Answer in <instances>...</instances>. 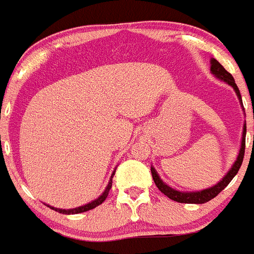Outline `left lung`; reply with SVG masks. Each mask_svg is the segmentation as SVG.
Instances as JSON below:
<instances>
[{"label":"left lung","mask_w":254,"mask_h":254,"mask_svg":"<svg viewBox=\"0 0 254 254\" xmlns=\"http://www.w3.org/2000/svg\"><path fill=\"white\" fill-rule=\"evenodd\" d=\"M210 71L214 75L215 77L220 79L222 81L227 82L228 85H231L232 87L236 91L237 96H238L239 101H241V105L242 104V96H241V92H239L238 86H237L236 81H234L233 76H232L231 73L223 67V66L220 65L215 59H210ZM246 132H247V127H243V134H242V143H241V149H239V153L238 156H237L236 162H234L233 167L229 169V172L227 173L226 175L223 177V179L220 182H218L215 186L210 187V188L207 189H203V190H196V191H179L177 189H173L170 188L169 186L164 183V182L160 179L159 174L156 173V170L154 169V167H151V175H153V179H154V183L155 186L158 187L160 191L163 194L170 198L172 200H175L178 203H190V204H203V203H207L209 202L210 199H213L214 196H217L220 191L223 190L231 181L236 177V174L238 173L239 168H241L242 162H243V158H245V149H246Z\"/></svg>","instance_id":"obj_1"}]
</instances>
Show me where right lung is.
<instances>
[{
  "label": "right lung",
  "instance_id": "add662e5",
  "mask_svg": "<svg viewBox=\"0 0 254 254\" xmlns=\"http://www.w3.org/2000/svg\"><path fill=\"white\" fill-rule=\"evenodd\" d=\"M114 174H115V170H114V173H113V174H111L110 181H109V184H108V186H106L105 190L103 191V194H101V195L99 196L98 199H95V200H92L91 203H87V204L81 205V207H79V208H73V209H60V208L50 207V205H49V207L51 208V209L56 210V212L63 213V214H77V213L87 212V210H90V209H94L95 207H98V205H100L101 203H103L104 200H105L106 196H108L109 190H110V189H111V186H113V177H114Z\"/></svg>",
  "mask_w": 254,
  "mask_h": 254
}]
</instances>
